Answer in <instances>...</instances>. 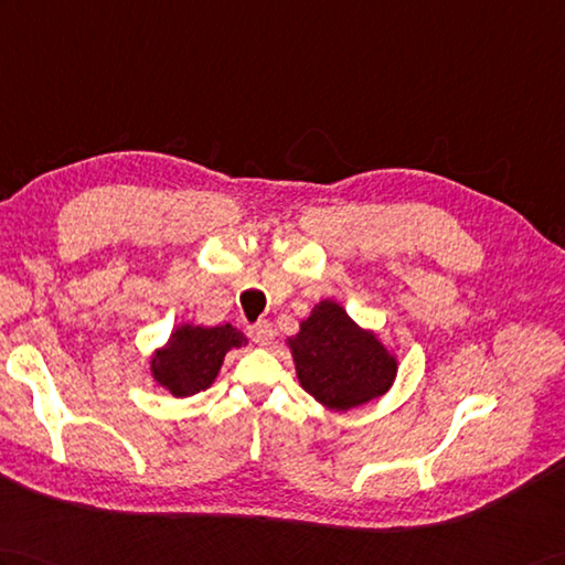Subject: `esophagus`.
<instances>
[{
    "mask_svg": "<svg viewBox=\"0 0 565 565\" xmlns=\"http://www.w3.org/2000/svg\"><path fill=\"white\" fill-rule=\"evenodd\" d=\"M274 334H277V332H274L271 322H267V320H259V322H255V324L247 327V337H250L257 347H267V344H271Z\"/></svg>",
    "mask_w": 565,
    "mask_h": 565,
    "instance_id": "obj_1",
    "label": "esophagus"
}]
</instances>
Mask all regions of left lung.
I'll list each match as a JSON object with an SVG mask.
<instances>
[{
  "instance_id": "8db88e82",
  "label": "left lung",
  "mask_w": 565,
  "mask_h": 565,
  "mask_svg": "<svg viewBox=\"0 0 565 565\" xmlns=\"http://www.w3.org/2000/svg\"><path fill=\"white\" fill-rule=\"evenodd\" d=\"M300 385L337 412L371 402L395 383L397 363L385 347L353 322L334 300L315 306L288 339Z\"/></svg>"
}]
</instances>
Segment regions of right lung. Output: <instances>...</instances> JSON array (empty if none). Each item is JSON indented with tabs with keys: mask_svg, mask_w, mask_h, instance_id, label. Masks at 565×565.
Segmentation results:
<instances>
[{
	"mask_svg": "<svg viewBox=\"0 0 565 565\" xmlns=\"http://www.w3.org/2000/svg\"><path fill=\"white\" fill-rule=\"evenodd\" d=\"M247 344L233 324L192 327L180 324L166 349L156 351L151 373L156 383L175 397H190L214 383L226 351Z\"/></svg>",
	"mask_w": 565,
	"mask_h": 565,
	"instance_id": "right-lung-1",
	"label": "right lung"
}]
</instances>
